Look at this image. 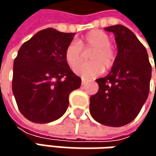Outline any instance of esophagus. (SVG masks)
<instances>
[{"mask_svg":"<svg viewBox=\"0 0 156 156\" xmlns=\"http://www.w3.org/2000/svg\"><path fill=\"white\" fill-rule=\"evenodd\" d=\"M81 84H82V86H84V85L86 84V80H85V79H82V81H81Z\"/></svg>","mask_w":156,"mask_h":156,"instance_id":"1","label":"esophagus"}]
</instances>
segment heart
<instances>
[{
	"instance_id": "heart-1",
	"label": "heart",
	"mask_w": 156,
	"mask_h": 156,
	"mask_svg": "<svg viewBox=\"0 0 156 156\" xmlns=\"http://www.w3.org/2000/svg\"><path fill=\"white\" fill-rule=\"evenodd\" d=\"M111 39L101 30H92L83 38L71 42L65 50V59L70 68H75L83 58V51L92 50L89 63L80 64L74 69V72L81 78H96L104 72V67L108 69L115 61V52L111 48Z\"/></svg>"
}]
</instances>
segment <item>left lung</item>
<instances>
[{"label":"left lung","instance_id":"1","mask_svg":"<svg viewBox=\"0 0 156 156\" xmlns=\"http://www.w3.org/2000/svg\"><path fill=\"white\" fill-rule=\"evenodd\" d=\"M105 30L115 34L118 52L108 75L96 79L98 91L90 97L89 111L97 122L118 127L132 122L146 101L152 67L146 48L129 29L118 24Z\"/></svg>","mask_w":156,"mask_h":156}]
</instances>
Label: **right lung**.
Wrapping results in <instances>:
<instances>
[{"label":"right lung","instance_id":"right-lung-1","mask_svg":"<svg viewBox=\"0 0 156 156\" xmlns=\"http://www.w3.org/2000/svg\"><path fill=\"white\" fill-rule=\"evenodd\" d=\"M75 33L48 28L22 44L13 62L12 92L20 113L30 121L45 124L61 117L69 94L81 78L65 59Z\"/></svg>","mask_w":156,"mask_h":156}]
</instances>
